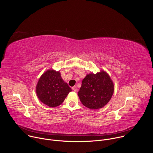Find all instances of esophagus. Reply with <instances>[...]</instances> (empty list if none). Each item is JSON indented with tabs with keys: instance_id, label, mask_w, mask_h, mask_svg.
<instances>
[{
	"instance_id": "1",
	"label": "esophagus",
	"mask_w": 153,
	"mask_h": 153,
	"mask_svg": "<svg viewBox=\"0 0 153 153\" xmlns=\"http://www.w3.org/2000/svg\"><path fill=\"white\" fill-rule=\"evenodd\" d=\"M72 90L74 91H77V87L76 86H74L73 87H72Z\"/></svg>"
}]
</instances>
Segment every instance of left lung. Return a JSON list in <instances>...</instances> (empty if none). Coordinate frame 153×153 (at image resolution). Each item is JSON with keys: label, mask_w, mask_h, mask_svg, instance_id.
Segmentation results:
<instances>
[{"label": "left lung", "mask_w": 153, "mask_h": 153, "mask_svg": "<svg viewBox=\"0 0 153 153\" xmlns=\"http://www.w3.org/2000/svg\"><path fill=\"white\" fill-rule=\"evenodd\" d=\"M114 85L110 76L101 70L96 74H87L82 82L78 96L82 103L91 110L105 106L112 97Z\"/></svg>", "instance_id": "left-lung-1"}]
</instances>
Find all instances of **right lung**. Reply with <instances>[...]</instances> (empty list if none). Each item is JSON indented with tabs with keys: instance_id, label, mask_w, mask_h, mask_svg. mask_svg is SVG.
Instances as JSON below:
<instances>
[{
	"instance_id": "add662e5",
	"label": "right lung",
	"mask_w": 153,
	"mask_h": 153,
	"mask_svg": "<svg viewBox=\"0 0 153 153\" xmlns=\"http://www.w3.org/2000/svg\"><path fill=\"white\" fill-rule=\"evenodd\" d=\"M71 91L68 83L62 79L60 72L51 69L42 74L36 88L39 99L50 107L62 104Z\"/></svg>"
}]
</instances>
